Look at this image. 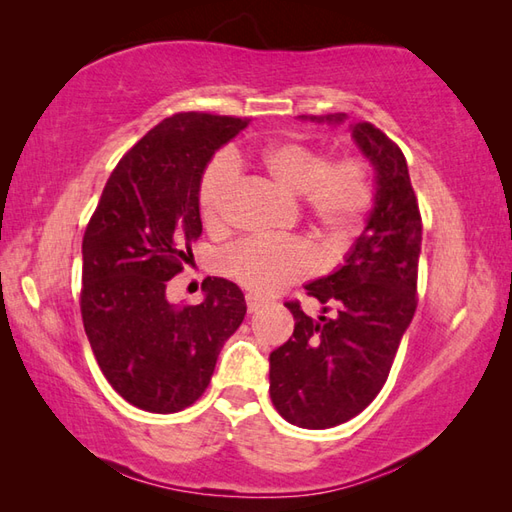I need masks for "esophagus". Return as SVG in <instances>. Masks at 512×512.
I'll use <instances>...</instances> for the list:
<instances>
[{
	"instance_id": "esophagus-1",
	"label": "esophagus",
	"mask_w": 512,
	"mask_h": 512,
	"mask_svg": "<svg viewBox=\"0 0 512 512\" xmlns=\"http://www.w3.org/2000/svg\"><path fill=\"white\" fill-rule=\"evenodd\" d=\"M266 299H262V297H257V295H246V306H248V312L253 314V312H257V310H262L264 306H266Z\"/></svg>"
}]
</instances>
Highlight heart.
Masks as SVG:
<instances>
[{
  "label": "heart",
  "mask_w": 512,
  "mask_h": 512,
  "mask_svg": "<svg viewBox=\"0 0 512 512\" xmlns=\"http://www.w3.org/2000/svg\"><path fill=\"white\" fill-rule=\"evenodd\" d=\"M257 167L281 191L301 195L303 209L325 244L347 248L361 235L374 206V169L363 154L330 160L323 149L297 140L273 143L257 158ZM237 171L228 160L206 167L198 189L202 222L217 231L226 224ZM224 273L255 295H273L319 268V255L303 237H246L228 248L220 262Z\"/></svg>",
  "instance_id": "heart-1"
}]
</instances>
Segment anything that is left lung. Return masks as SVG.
Returning a JSON list of instances; mask_svg holds the SVG:
<instances>
[{
	"label": "left lung",
	"instance_id": "1",
	"mask_svg": "<svg viewBox=\"0 0 512 512\" xmlns=\"http://www.w3.org/2000/svg\"><path fill=\"white\" fill-rule=\"evenodd\" d=\"M310 118L341 123L345 114ZM352 136L376 169L374 209L345 266L306 286L334 317L312 319L288 301L295 332L270 354L273 405L303 429L336 427L378 396L418 306L422 217L407 160L372 123H354Z\"/></svg>",
	"mask_w": 512,
	"mask_h": 512
}]
</instances>
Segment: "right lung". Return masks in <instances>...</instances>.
I'll return each mask as SVG.
<instances>
[{"mask_svg": "<svg viewBox=\"0 0 512 512\" xmlns=\"http://www.w3.org/2000/svg\"><path fill=\"white\" fill-rule=\"evenodd\" d=\"M250 118L180 112L118 160L83 235L81 317L103 376L151 413L191 407L209 387L224 341L244 321L233 281L206 277L198 306L167 301V281L202 233L206 162Z\"/></svg>", "mask_w": 512, "mask_h": 512, "instance_id": "1", "label": "right lung"}]
</instances>
